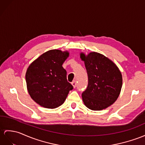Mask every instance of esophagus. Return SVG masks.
Segmentation results:
<instances>
[{"label": "esophagus", "mask_w": 145, "mask_h": 145, "mask_svg": "<svg viewBox=\"0 0 145 145\" xmlns=\"http://www.w3.org/2000/svg\"><path fill=\"white\" fill-rule=\"evenodd\" d=\"M71 84H72V86H73V87L75 88L76 87V80H73L72 82V83H71Z\"/></svg>", "instance_id": "1"}]
</instances>
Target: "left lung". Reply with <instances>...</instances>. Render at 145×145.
<instances>
[{
  "label": "left lung",
  "mask_w": 145,
  "mask_h": 145,
  "mask_svg": "<svg viewBox=\"0 0 145 145\" xmlns=\"http://www.w3.org/2000/svg\"><path fill=\"white\" fill-rule=\"evenodd\" d=\"M84 61L89 84L82 94L84 105L93 111L103 110L117 100L122 86V76L118 66L103 54L80 53Z\"/></svg>",
  "instance_id": "obj_1"
}]
</instances>
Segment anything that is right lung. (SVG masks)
<instances>
[{
  "instance_id": "1",
  "label": "right lung",
  "mask_w": 145,
  "mask_h": 145,
  "mask_svg": "<svg viewBox=\"0 0 145 145\" xmlns=\"http://www.w3.org/2000/svg\"><path fill=\"white\" fill-rule=\"evenodd\" d=\"M69 56L67 50H50L28 66L25 76L27 90L32 99L41 106L48 109L59 106L73 89L62 66Z\"/></svg>"
}]
</instances>
